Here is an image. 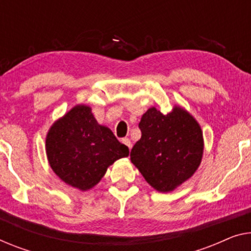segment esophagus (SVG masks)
Masks as SVG:
<instances>
[{"instance_id":"1","label":"esophagus","mask_w":251,"mask_h":251,"mask_svg":"<svg viewBox=\"0 0 251 251\" xmlns=\"http://www.w3.org/2000/svg\"><path fill=\"white\" fill-rule=\"evenodd\" d=\"M122 143H124L127 148H128L129 150L132 149V142H130V140L129 138H127V137H125V138H123L122 140Z\"/></svg>"}]
</instances>
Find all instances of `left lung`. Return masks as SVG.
<instances>
[{
	"instance_id": "obj_1",
	"label": "left lung",
	"mask_w": 251,
	"mask_h": 251,
	"mask_svg": "<svg viewBox=\"0 0 251 251\" xmlns=\"http://www.w3.org/2000/svg\"><path fill=\"white\" fill-rule=\"evenodd\" d=\"M142 136L130 151V161L149 185L169 193L192 177L204 151L203 132L195 118L181 107L163 115L149 108L138 124Z\"/></svg>"
}]
</instances>
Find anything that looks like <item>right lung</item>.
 Here are the masks:
<instances>
[{"label":"right lung","instance_id":"1","mask_svg":"<svg viewBox=\"0 0 251 251\" xmlns=\"http://www.w3.org/2000/svg\"><path fill=\"white\" fill-rule=\"evenodd\" d=\"M46 154L65 184L85 192L101 180L116 160L128 156L129 150L108 127L98 124L91 108L77 104L48 130Z\"/></svg>","mask_w":251,"mask_h":251}]
</instances>
